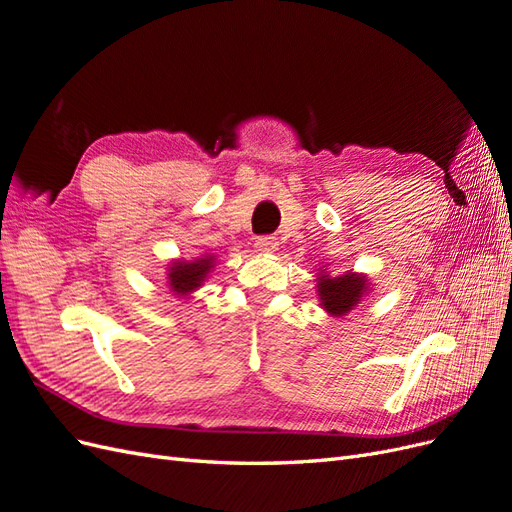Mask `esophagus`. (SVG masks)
Listing matches in <instances>:
<instances>
[{
  "instance_id": "1",
  "label": "esophagus",
  "mask_w": 512,
  "mask_h": 512,
  "mask_svg": "<svg viewBox=\"0 0 512 512\" xmlns=\"http://www.w3.org/2000/svg\"><path fill=\"white\" fill-rule=\"evenodd\" d=\"M254 250L260 252V254L275 252L277 250V241H275V237H258L256 243H254Z\"/></svg>"
}]
</instances>
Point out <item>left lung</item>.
Listing matches in <instances>:
<instances>
[{
  "label": "left lung",
  "mask_w": 512,
  "mask_h": 512,
  "mask_svg": "<svg viewBox=\"0 0 512 512\" xmlns=\"http://www.w3.org/2000/svg\"><path fill=\"white\" fill-rule=\"evenodd\" d=\"M316 282H318L316 292H318L320 307L333 318L348 316L352 309L359 307V303L371 290H374L365 273H354V271L333 277L329 275L327 269L320 267Z\"/></svg>",
  "instance_id": "obj_1"
}]
</instances>
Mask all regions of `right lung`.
<instances>
[{
  "mask_svg": "<svg viewBox=\"0 0 512 512\" xmlns=\"http://www.w3.org/2000/svg\"><path fill=\"white\" fill-rule=\"evenodd\" d=\"M215 254H200L192 260H179L166 265V286L179 299H190L192 294L207 282L209 273L215 269Z\"/></svg>",
  "mask_w": 512,
  "mask_h": 512,
  "instance_id": "1",
  "label": "right lung"
}]
</instances>
